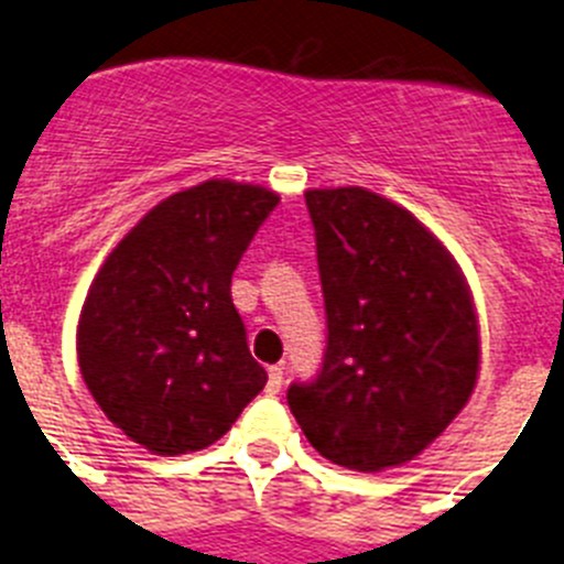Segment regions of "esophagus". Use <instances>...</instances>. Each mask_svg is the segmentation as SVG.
Wrapping results in <instances>:
<instances>
[{"label": "esophagus", "mask_w": 564, "mask_h": 564, "mask_svg": "<svg viewBox=\"0 0 564 564\" xmlns=\"http://www.w3.org/2000/svg\"><path fill=\"white\" fill-rule=\"evenodd\" d=\"M282 383H285V371H282V366H271V369H268L265 391L268 394H279V391H282Z\"/></svg>", "instance_id": "34e87169"}]
</instances>
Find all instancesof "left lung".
Returning a JSON list of instances; mask_svg holds the SVG:
<instances>
[{"instance_id": "1", "label": "left lung", "mask_w": 564, "mask_h": 564, "mask_svg": "<svg viewBox=\"0 0 564 564\" xmlns=\"http://www.w3.org/2000/svg\"><path fill=\"white\" fill-rule=\"evenodd\" d=\"M327 307V352L288 405L346 469L400 467L456 420L478 380L473 293L416 215L364 187L307 189Z\"/></svg>"}]
</instances>
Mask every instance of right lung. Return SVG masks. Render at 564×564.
<instances>
[{
	"instance_id": "right-lung-1",
	"label": "right lung",
	"mask_w": 564,
	"mask_h": 564,
	"mask_svg": "<svg viewBox=\"0 0 564 564\" xmlns=\"http://www.w3.org/2000/svg\"><path fill=\"white\" fill-rule=\"evenodd\" d=\"M276 204L260 184L209 178L153 206L97 271L77 318V366L144 451H204L265 386L231 273Z\"/></svg>"
}]
</instances>
